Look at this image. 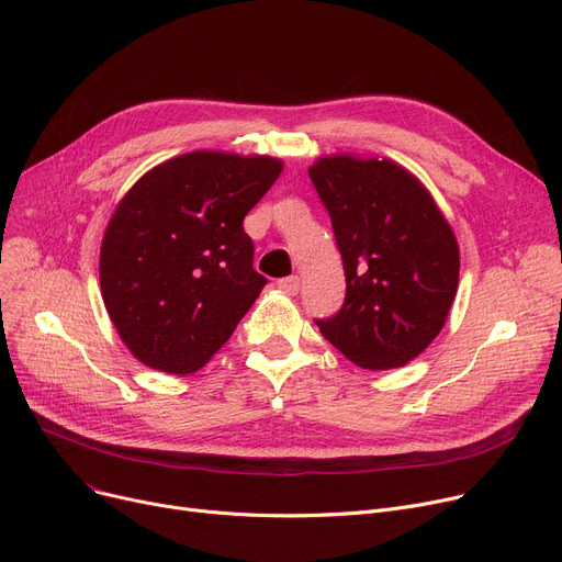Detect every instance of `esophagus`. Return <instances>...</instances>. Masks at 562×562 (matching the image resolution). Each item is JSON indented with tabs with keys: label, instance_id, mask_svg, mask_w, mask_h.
Listing matches in <instances>:
<instances>
[{
	"label": "esophagus",
	"instance_id": "1",
	"mask_svg": "<svg viewBox=\"0 0 562 562\" xmlns=\"http://www.w3.org/2000/svg\"><path fill=\"white\" fill-rule=\"evenodd\" d=\"M278 289L284 291L286 296H296V293L301 291V278H299V276L282 278V280H278Z\"/></svg>",
	"mask_w": 562,
	"mask_h": 562
}]
</instances>
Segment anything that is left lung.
<instances>
[{"label": "left lung", "mask_w": 562, "mask_h": 562, "mask_svg": "<svg viewBox=\"0 0 562 562\" xmlns=\"http://www.w3.org/2000/svg\"><path fill=\"white\" fill-rule=\"evenodd\" d=\"M312 184L333 221L346 301L321 335L362 369L415 360L445 328L460 250L430 191L392 159L321 157Z\"/></svg>", "instance_id": "1"}]
</instances>
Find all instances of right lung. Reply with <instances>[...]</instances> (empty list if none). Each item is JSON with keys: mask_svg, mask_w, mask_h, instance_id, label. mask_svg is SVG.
Returning a JSON list of instances; mask_svg holds the SVG:
<instances>
[{"mask_svg": "<svg viewBox=\"0 0 562 562\" xmlns=\"http://www.w3.org/2000/svg\"><path fill=\"white\" fill-rule=\"evenodd\" d=\"M280 172L276 157L195 150L147 170L117 202L100 286L138 362L187 375L232 337L266 284L244 218Z\"/></svg>", "mask_w": 562, "mask_h": 562, "instance_id": "1", "label": "right lung"}]
</instances>
